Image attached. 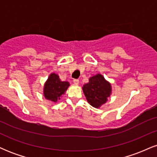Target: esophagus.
<instances>
[{
	"label": "esophagus",
	"instance_id": "obj_1",
	"mask_svg": "<svg viewBox=\"0 0 157 157\" xmlns=\"http://www.w3.org/2000/svg\"><path fill=\"white\" fill-rule=\"evenodd\" d=\"M73 82H74V83H75V85H78L79 84V82H80V81H79V80H77V79H75V80H73Z\"/></svg>",
	"mask_w": 157,
	"mask_h": 157
}]
</instances>
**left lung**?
I'll use <instances>...</instances> for the list:
<instances>
[{
  "instance_id": "1",
  "label": "left lung",
  "mask_w": 157,
  "mask_h": 157,
  "mask_svg": "<svg viewBox=\"0 0 157 157\" xmlns=\"http://www.w3.org/2000/svg\"><path fill=\"white\" fill-rule=\"evenodd\" d=\"M82 89L88 102L96 109L106 103L112 93L111 84L100 73L90 77Z\"/></svg>"
}]
</instances>
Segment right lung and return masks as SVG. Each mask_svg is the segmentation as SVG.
I'll list each match as a JSON object with an SVG mask.
<instances>
[{
  "label": "right lung",
  "instance_id": "1",
  "mask_svg": "<svg viewBox=\"0 0 157 157\" xmlns=\"http://www.w3.org/2000/svg\"><path fill=\"white\" fill-rule=\"evenodd\" d=\"M70 84L68 81H61L58 75L51 73L44 86V96L52 103H57L67 91Z\"/></svg>",
  "mask_w": 157,
  "mask_h": 157
}]
</instances>
